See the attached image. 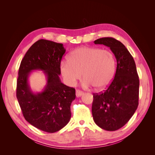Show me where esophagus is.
<instances>
[{
    "mask_svg": "<svg viewBox=\"0 0 155 155\" xmlns=\"http://www.w3.org/2000/svg\"><path fill=\"white\" fill-rule=\"evenodd\" d=\"M83 94V92L82 91H79V90H77V91H76V96H77L78 97H81Z\"/></svg>",
    "mask_w": 155,
    "mask_h": 155,
    "instance_id": "34e87169",
    "label": "esophagus"
}]
</instances>
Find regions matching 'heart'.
I'll list each match as a JSON object with an SVG mask.
<instances>
[{
	"instance_id": "obj_1",
	"label": "heart",
	"mask_w": 155,
	"mask_h": 155,
	"mask_svg": "<svg viewBox=\"0 0 155 155\" xmlns=\"http://www.w3.org/2000/svg\"><path fill=\"white\" fill-rule=\"evenodd\" d=\"M116 70V59L112 51L99 48L83 46L70 52L68 61L60 64L65 81L73 86L82 76L85 87L96 90L105 88L112 81Z\"/></svg>"
}]
</instances>
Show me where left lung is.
Returning <instances> with one entry per match:
<instances>
[{"instance_id": "left-lung-1", "label": "left lung", "mask_w": 155, "mask_h": 155, "mask_svg": "<svg viewBox=\"0 0 155 155\" xmlns=\"http://www.w3.org/2000/svg\"><path fill=\"white\" fill-rule=\"evenodd\" d=\"M94 43L109 47L116 59L113 80L106 91L94 94L92 106L96 124L104 130L114 131L127 123L137 109L139 78L133 56L121 42L104 37Z\"/></svg>"}]
</instances>
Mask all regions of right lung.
<instances>
[{"instance_id":"1","label":"right lung","mask_w":155,"mask_h":155,"mask_svg":"<svg viewBox=\"0 0 155 155\" xmlns=\"http://www.w3.org/2000/svg\"><path fill=\"white\" fill-rule=\"evenodd\" d=\"M65 51L63 44L40 39L27 51L18 69L17 98L23 116L29 124L45 132H57L71 118L70 105L76 98V91L64 85L59 78ZM33 70L43 71L46 76V85L41 92H33L29 86Z\"/></svg>"}]
</instances>
